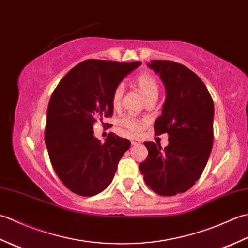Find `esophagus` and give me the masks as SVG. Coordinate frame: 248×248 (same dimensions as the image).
<instances>
[{"label":"esophagus","instance_id":"obj_1","mask_svg":"<svg viewBox=\"0 0 248 248\" xmlns=\"http://www.w3.org/2000/svg\"><path fill=\"white\" fill-rule=\"evenodd\" d=\"M140 143V141L139 140H136V139L131 140V144H132V145H139Z\"/></svg>","mask_w":248,"mask_h":248}]
</instances>
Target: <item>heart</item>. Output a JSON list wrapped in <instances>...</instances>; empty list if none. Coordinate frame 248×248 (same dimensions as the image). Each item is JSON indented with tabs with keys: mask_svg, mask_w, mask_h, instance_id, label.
Listing matches in <instances>:
<instances>
[{
	"mask_svg": "<svg viewBox=\"0 0 248 248\" xmlns=\"http://www.w3.org/2000/svg\"><path fill=\"white\" fill-rule=\"evenodd\" d=\"M134 84L140 92L143 93V96L147 100V102L151 101V100H156L159 96L160 86L157 83L156 78L150 75V73H140V75L136 76L134 78ZM124 93V87L123 84H118L115 87L114 92L112 93V105L114 108H118L121 105V100ZM119 124L124 130L129 131V132H139L143 127V121L139 117L133 115H125L120 119Z\"/></svg>",
	"mask_w": 248,
	"mask_h": 248,
	"instance_id": "1",
	"label": "heart"
}]
</instances>
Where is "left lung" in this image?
Segmentation results:
<instances>
[{
  "label": "left lung",
  "mask_w": 248,
  "mask_h": 248,
  "mask_svg": "<svg viewBox=\"0 0 248 248\" xmlns=\"http://www.w3.org/2000/svg\"><path fill=\"white\" fill-rule=\"evenodd\" d=\"M148 66L166 88L155 134L167 133L168 145L162 149L159 143L145 141L148 156L140 170L152 191L175 196L191 188L207 165L213 145L214 104L204 83L187 67L162 60Z\"/></svg>",
  "instance_id": "left-lung-1"
}]
</instances>
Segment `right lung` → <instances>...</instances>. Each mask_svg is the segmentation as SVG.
<instances>
[{"label": "right lung", "mask_w": 248, "mask_h": 248, "mask_svg": "<svg viewBox=\"0 0 248 248\" xmlns=\"http://www.w3.org/2000/svg\"><path fill=\"white\" fill-rule=\"evenodd\" d=\"M140 64L86 60L69 70L52 93L46 110V149L60 180L80 196H93L107 188L129 149L130 140L115 133L101 143L93 127L98 119L113 115L115 87Z\"/></svg>", "instance_id": "right-lung-1"}]
</instances>
